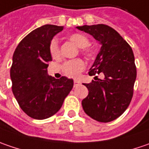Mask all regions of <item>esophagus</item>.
<instances>
[{"label":"esophagus","mask_w":149,"mask_h":149,"mask_svg":"<svg viewBox=\"0 0 149 149\" xmlns=\"http://www.w3.org/2000/svg\"><path fill=\"white\" fill-rule=\"evenodd\" d=\"M80 84V81H77V80H75L74 81V87H77L78 85Z\"/></svg>","instance_id":"esophagus-1"}]
</instances>
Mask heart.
<instances>
[{"label":"heart","mask_w":149,"mask_h":149,"mask_svg":"<svg viewBox=\"0 0 149 149\" xmlns=\"http://www.w3.org/2000/svg\"><path fill=\"white\" fill-rule=\"evenodd\" d=\"M68 39L79 48L82 55L87 58L93 56V51L89 47L90 41L87 36L81 33H72L68 36ZM49 52L52 58L57 59L60 56V48L58 41L54 38L49 45ZM62 72L70 77H77L85 68V63L81 59H74L66 62L62 65Z\"/></svg>","instance_id":"b5f03b06"}]
</instances>
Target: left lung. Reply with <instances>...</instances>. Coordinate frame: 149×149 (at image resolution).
<instances>
[{"label": "left lung", "mask_w": 149, "mask_h": 149, "mask_svg": "<svg viewBox=\"0 0 149 149\" xmlns=\"http://www.w3.org/2000/svg\"><path fill=\"white\" fill-rule=\"evenodd\" d=\"M77 28L92 35L102 45L88 74H104L103 79L83 84L89 91L81 102L83 110L96 121H113L125 112L133 97L137 77L133 50L117 31L107 25Z\"/></svg>", "instance_id": "obj_1"}]
</instances>
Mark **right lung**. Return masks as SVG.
<instances>
[{"label":"right lung","mask_w":149,"mask_h":149,"mask_svg":"<svg viewBox=\"0 0 149 149\" xmlns=\"http://www.w3.org/2000/svg\"><path fill=\"white\" fill-rule=\"evenodd\" d=\"M63 26L44 25L25 36L12 57L10 79L12 93L20 107L34 119L48 118L62 107L73 87V80L47 74L52 56L49 45Z\"/></svg>","instance_id":"right-lung-1"}]
</instances>
